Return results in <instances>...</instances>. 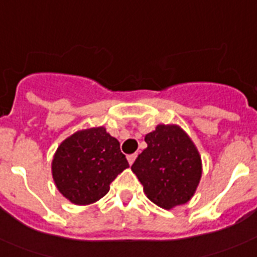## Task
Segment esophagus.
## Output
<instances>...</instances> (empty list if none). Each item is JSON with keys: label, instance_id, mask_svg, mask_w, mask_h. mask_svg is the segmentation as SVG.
Masks as SVG:
<instances>
[{"label": "esophagus", "instance_id": "34e87169", "mask_svg": "<svg viewBox=\"0 0 257 257\" xmlns=\"http://www.w3.org/2000/svg\"><path fill=\"white\" fill-rule=\"evenodd\" d=\"M137 156H138L137 154L127 155V160H128V163H130V164H133V163L135 162V159H137Z\"/></svg>", "mask_w": 257, "mask_h": 257}]
</instances>
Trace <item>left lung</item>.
<instances>
[{"mask_svg": "<svg viewBox=\"0 0 257 257\" xmlns=\"http://www.w3.org/2000/svg\"><path fill=\"white\" fill-rule=\"evenodd\" d=\"M144 141L147 148L131 169L146 196L167 210L188 202L202 175L200 152L192 139L177 124H158Z\"/></svg>", "mask_w": 257, "mask_h": 257, "instance_id": "1", "label": "left lung"}]
</instances>
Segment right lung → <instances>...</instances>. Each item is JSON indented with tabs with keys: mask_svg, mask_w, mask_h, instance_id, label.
<instances>
[{
	"mask_svg": "<svg viewBox=\"0 0 257 257\" xmlns=\"http://www.w3.org/2000/svg\"><path fill=\"white\" fill-rule=\"evenodd\" d=\"M127 167L119 142L105 127H92L61 142L52 160V177L67 200L90 205L109 192L110 184Z\"/></svg>",
	"mask_w": 257,
	"mask_h": 257,
	"instance_id": "add662e5",
	"label": "right lung"
}]
</instances>
